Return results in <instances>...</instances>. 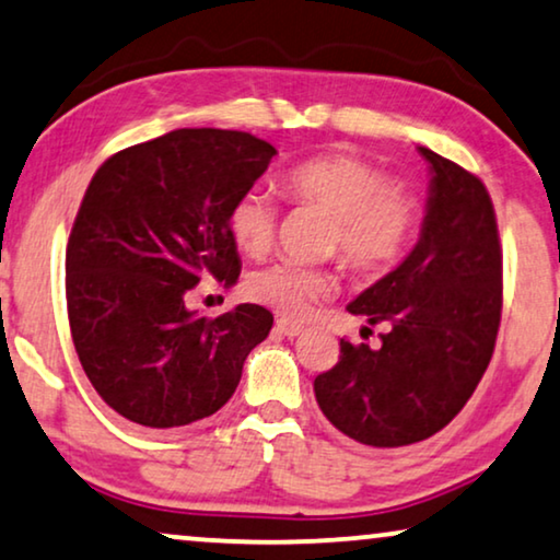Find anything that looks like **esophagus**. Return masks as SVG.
I'll return each mask as SVG.
<instances>
[{"mask_svg":"<svg viewBox=\"0 0 560 560\" xmlns=\"http://www.w3.org/2000/svg\"><path fill=\"white\" fill-rule=\"evenodd\" d=\"M273 329H277L279 335L283 337H299L304 332L302 325H296V322H289V319H277V325H273Z\"/></svg>","mask_w":560,"mask_h":560,"instance_id":"1","label":"esophagus"}]
</instances>
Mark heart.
Instances as JSON below:
<instances>
[{
	"label": "heart",
	"mask_w": 560,
	"mask_h": 560,
	"mask_svg": "<svg viewBox=\"0 0 560 560\" xmlns=\"http://www.w3.org/2000/svg\"><path fill=\"white\" fill-rule=\"evenodd\" d=\"M283 198L329 212L327 250L355 273H383L400 261L411 241L416 200L406 187L352 154H314L291 164L279 179ZM228 228L243 254L261 258L277 241L279 208L264 190L241 192L228 212ZM332 291V277L299 264H273L248 279V294L283 317H306L314 302Z\"/></svg>",
	"instance_id": "heart-1"
}]
</instances>
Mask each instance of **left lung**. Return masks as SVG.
I'll return each instance as SVG.
<instances>
[{"mask_svg": "<svg viewBox=\"0 0 560 560\" xmlns=\"http://www.w3.org/2000/svg\"><path fill=\"white\" fill-rule=\"evenodd\" d=\"M419 152L431 170L421 238L398 269L348 304L388 332L375 350L340 340L337 365L314 377L329 423L377 448L434 436L462 411L490 365L502 314L490 192L452 160Z\"/></svg>", "mask_w": 560, "mask_h": 560, "instance_id": "obj_1", "label": "left lung"}]
</instances>
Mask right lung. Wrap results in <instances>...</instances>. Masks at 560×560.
<instances>
[{
	"label": "right lung",
	"instance_id": "right-lung-1",
	"mask_svg": "<svg viewBox=\"0 0 560 560\" xmlns=\"http://www.w3.org/2000/svg\"><path fill=\"white\" fill-rule=\"evenodd\" d=\"M273 154L246 131L177 129L93 175L66 250L68 319L91 385L124 419L149 429L208 419L269 335L264 306L200 317L185 296L200 279H238L228 212Z\"/></svg>",
	"mask_w": 560,
	"mask_h": 560
}]
</instances>
